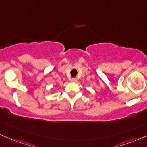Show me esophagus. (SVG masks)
<instances>
[{
	"mask_svg": "<svg viewBox=\"0 0 147 147\" xmlns=\"http://www.w3.org/2000/svg\"><path fill=\"white\" fill-rule=\"evenodd\" d=\"M77 78H75V77H74V78H72V79H71V81L72 82H76V81H77Z\"/></svg>",
	"mask_w": 147,
	"mask_h": 147,
	"instance_id": "esophagus-1",
	"label": "esophagus"
}]
</instances>
